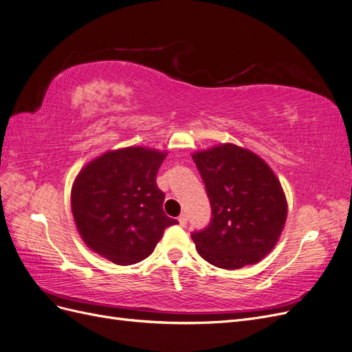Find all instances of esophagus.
Segmentation results:
<instances>
[{
	"label": "esophagus",
	"mask_w": 352,
	"mask_h": 352,
	"mask_svg": "<svg viewBox=\"0 0 352 352\" xmlns=\"http://www.w3.org/2000/svg\"><path fill=\"white\" fill-rule=\"evenodd\" d=\"M179 223L182 225V227H185V225L188 223V215H186V214H182V215L179 217Z\"/></svg>",
	"instance_id": "esophagus-1"
}]
</instances>
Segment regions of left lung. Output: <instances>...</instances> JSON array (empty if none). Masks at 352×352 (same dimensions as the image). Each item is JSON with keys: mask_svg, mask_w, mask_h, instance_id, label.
<instances>
[{"mask_svg": "<svg viewBox=\"0 0 352 352\" xmlns=\"http://www.w3.org/2000/svg\"><path fill=\"white\" fill-rule=\"evenodd\" d=\"M212 218L192 232L199 256L219 269L261 261L285 228L287 202L274 172L252 151L231 143L196 151Z\"/></svg>", "mask_w": 352, "mask_h": 352, "instance_id": "1", "label": "left lung"}]
</instances>
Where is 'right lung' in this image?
<instances>
[{
  "instance_id": "right-lung-1",
  "label": "right lung",
  "mask_w": 352,
  "mask_h": 352,
  "mask_svg": "<svg viewBox=\"0 0 352 352\" xmlns=\"http://www.w3.org/2000/svg\"><path fill=\"white\" fill-rule=\"evenodd\" d=\"M166 153L125 147L104 153L76 176L70 205L82 240L118 265L147 258L167 227L156 176Z\"/></svg>"
}]
</instances>
